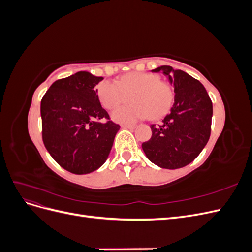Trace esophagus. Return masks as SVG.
I'll list each match as a JSON object with an SVG mask.
<instances>
[{"label":"esophagus","instance_id":"esophagus-1","mask_svg":"<svg viewBox=\"0 0 252 252\" xmlns=\"http://www.w3.org/2000/svg\"><path fill=\"white\" fill-rule=\"evenodd\" d=\"M122 127L126 128V129H134L135 125H130V124H122Z\"/></svg>","mask_w":252,"mask_h":252}]
</instances>
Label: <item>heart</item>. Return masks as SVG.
I'll return each mask as SVG.
<instances>
[{
	"label": "heart",
	"instance_id": "b5f03b06",
	"mask_svg": "<svg viewBox=\"0 0 252 252\" xmlns=\"http://www.w3.org/2000/svg\"><path fill=\"white\" fill-rule=\"evenodd\" d=\"M97 96L106 109H114L129 100L132 103L112 112L119 123H133L150 117L158 119L171 107L173 90L168 83L148 72H131L118 82L103 81L97 85Z\"/></svg>",
	"mask_w": 252,
	"mask_h": 252
}]
</instances>
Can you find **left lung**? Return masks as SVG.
I'll return each mask as SVG.
<instances>
[{"instance_id": "1", "label": "left lung", "mask_w": 252, "mask_h": 252, "mask_svg": "<svg viewBox=\"0 0 252 252\" xmlns=\"http://www.w3.org/2000/svg\"><path fill=\"white\" fill-rule=\"evenodd\" d=\"M174 87V103L158 125L152 124V135L142 144L150 162L166 169L182 168L201 154L211 131L212 102L200 81L183 70L161 66Z\"/></svg>"}]
</instances>
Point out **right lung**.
<instances>
[{
    "instance_id": "1",
    "label": "right lung",
    "mask_w": 252,
    "mask_h": 252,
    "mask_svg": "<svg viewBox=\"0 0 252 252\" xmlns=\"http://www.w3.org/2000/svg\"><path fill=\"white\" fill-rule=\"evenodd\" d=\"M102 80L79 71L56 81L41 101L45 147L61 167L74 174L100 168L120 129L98 100L95 86ZM105 118L108 122L103 124Z\"/></svg>"
}]
</instances>
